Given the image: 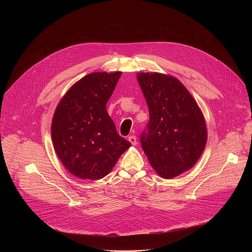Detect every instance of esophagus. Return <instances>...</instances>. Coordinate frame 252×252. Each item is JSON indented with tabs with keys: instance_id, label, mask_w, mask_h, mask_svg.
<instances>
[{
	"instance_id": "obj_1",
	"label": "esophagus",
	"mask_w": 252,
	"mask_h": 252,
	"mask_svg": "<svg viewBox=\"0 0 252 252\" xmlns=\"http://www.w3.org/2000/svg\"><path fill=\"white\" fill-rule=\"evenodd\" d=\"M128 141L131 143L132 146H135L136 143H137V141H136V137L134 136V135H130V136H128Z\"/></svg>"
}]
</instances>
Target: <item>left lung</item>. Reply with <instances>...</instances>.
Instances as JSON below:
<instances>
[{
  "label": "left lung",
  "mask_w": 252,
  "mask_h": 252,
  "mask_svg": "<svg viewBox=\"0 0 252 252\" xmlns=\"http://www.w3.org/2000/svg\"><path fill=\"white\" fill-rule=\"evenodd\" d=\"M136 76L150 111L148 132L140 136L142 150L159 176L173 178L192 168L204 151L203 114L176 78L160 73Z\"/></svg>",
  "instance_id": "left-lung-1"
}]
</instances>
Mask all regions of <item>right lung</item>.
<instances>
[{
    "label": "right lung",
    "mask_w": 252,
    "mask_h": 252,
    "mask_svg": "<svg viewBox=\"0 0 252 252\" xmlns=\"http://www.w3.org/2000/svg\"><path fill=\"white\" fill-rule=\"evenodd\" d=\"M122 71H96L71 86L60 100L52 122V139L64 167L82 179L109 174L130 147L106 112Z\"/></svg>",
    "instance_id": "add662e5"
}]
</instances>
